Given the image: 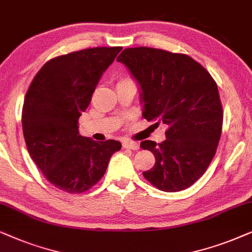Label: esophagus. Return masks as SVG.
Segmentation results:
<instances>
[{
	"mask_svg": "<svg viewBox=\"0 0 252 252\" xmlns=\"http://www.w3.org/2000/svg\"><path fill=\"white\" fill-rule=\"evenodd\" d=\"M123 149H130V150H139V144L136 142H131V140H126L123 142Z\"/></svg>",
	"mask_w": 252,
	"mask_h": 252,
	"instance_id": "34e87169",
	"label": "esophagus"
}]
</instances>
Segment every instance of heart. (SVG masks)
I'll list each match as a JSON object with an SVG mask.
<instances>
[{
  "instance_id": "heart-1",
  "label": "heart",
  "mask_w": 252,
  "mask_h": 252,
  "mask_svg": "<svg viewBox=\"0 0 252 252\" xmlns=\"http://www.w3.org/2000/svg\"><path fill=\"white\" fill-rule=\"evenodd\" d=\"M128 79H130V78H122L120 80V82H122V80H128Z\"/></svg>"
}]
</instances>
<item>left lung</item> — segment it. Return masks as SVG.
Returning a JSON list of instances; mask_svg holds the SVG:
<instances>
[{"mask_svg": "<svg viewBox=\"0 0 252 252\" xmlns=\"http://www.w3.org/2000/svg\"><path fill=\"white\" fill-rule=\"evenodd\" d=\"M117 61L142 87L144 119L167 126L165 142L140 143L156 157L143 176L166 192L187 189L206 172L219 145L223 110L216 80L187 54L135 47Z\"/></svg>", "mask_w": 252, "mask_h": 252, "instance_id": "obj_1", "label": "left lung"}]
</instances>
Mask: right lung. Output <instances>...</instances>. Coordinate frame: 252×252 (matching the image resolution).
Returning <instances> with one entry per match:
<instances>
[{
    "instance_id": "right-lung-1",
    "label": "right lung",
    "mask_w": 252,
    "mask_h": 252,
    "mask_svg": "<svg viewBox=\"0 0 252 252\" xmlns=\"http://www.w3.org/2000/svg\"><path fill=\"white\" fill-rule=\"evenodd\" d=\"M122 47H94L56 56L42 65L22 112L23 133L32 160L54 187L82 193L105 175L121 143L95 142L78 132L102 72Z\"/></svg>"
}]
</instances>
